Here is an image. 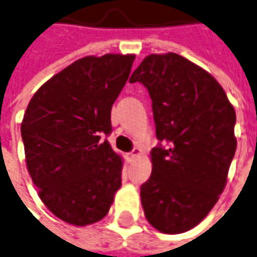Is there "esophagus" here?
<instances>
[{
    "instance_id": "obj_1",
    "label": "esophagus",
    "mask_w": 257,
    "mask_h": 257,
    "mask_svg": "<svg viewBox=\"0 0 257 257\" xmlns=\"http://www.w3.org/2000/svg\"><path fill=\"white\" fill-rule=\"evenodd\" d=\"M140 154H141L140 149H134L132 153H128V158H130V160H134V158H137Z\"/></svg>"
}]
</instances>
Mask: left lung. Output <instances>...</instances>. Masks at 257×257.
Segmentation results:
<instances>
[{"instance_id":"obj_1","label":"left lung","mask_w":257,"mask_h":257,"mask_svg":"<svg viewBox=\"0 0 257 257\" xmlns=\"http://www.w3.org/2000/svg\"><path fill=\"white\" fill-rule=\"evenodd\" d=\"M136 82L149 90L160 141L141 185L143 209L160 232L182 233L204 219L225 188L236 151L235 108L208 72L177 53L147 56L130 77Z\"/></svg>"}]
</instances>
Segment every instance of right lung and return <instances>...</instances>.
<instances>
[{"label": "right lung", "instance_id": "1", "mask_svg": "<svg viewBox=\"0 0 257 257\" xmlns=\"http://www.w3.org/2000/svg\"><path fill=\"white\" fill-rule=\"evenodd\" d=\"M134 58H82L29 101L21 124L27 167L39 198L62 221L76 226L100 221L121 185V157L100 139L111 133V106Z\"/></svg>", "mask_w": 257, "mask_h": 257}]
</instances>
